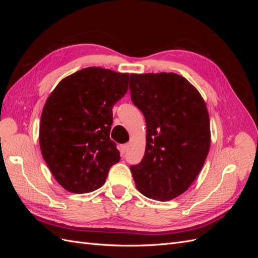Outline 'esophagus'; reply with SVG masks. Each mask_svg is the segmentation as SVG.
<instances>
[{"label": "esophagus", "mask_w": 258, "mask_h": 258, "mask_svg": "<svg viewBox=\"0 0 258 258\" xmlns=\"http://www.w3.org/2000/svg\"><path fill=\"white\" fill-rule=\"evenodd\" d=\"M128 147H129V144H122V145H120V146H119V151H120L121 155H123V154H126V153H127V151H128Z\"/></svg>", "instance_id": "1"}]
</instances>
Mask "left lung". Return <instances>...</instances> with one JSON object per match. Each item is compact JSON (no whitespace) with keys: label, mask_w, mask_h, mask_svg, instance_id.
Segmentation results:
<instances>
[{"label":"left lung","mask_w":258,"mask_h":258,"mask_svg":"<svg viewBox=\"0 0 258 258\" xmlns=\"http://www.w3.org/2000/svg\"><path fill=\"white\" fill-rule=\"evenodd\" d=\"M129 88L146 121L144 157L130 167L137 188L147 198L174 199L194 183L210 150L205 100L175 73L131 74Z\"/></svg>","instance_id":"1"}]
</instances>
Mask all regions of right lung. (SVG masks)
<instances>
[{"instance_id": "add662e5", "label": "right lung", "mask_w": 258, "mask_h": 258, "mask_svg": "<svg viewBox=\"0 0 258 258\" xmlns=\"http://www.w3.org/2000/svg\"><path fill=\"white\" fill-rule=\"evenodd\" d=\"M128 73L90 67L62 80L44 105L40 123L43 158L70 192L100 188L120 159L110 139L114 104L128 91Z\"/></svg>"}]
</instances>
